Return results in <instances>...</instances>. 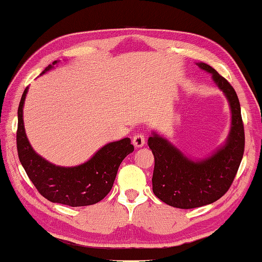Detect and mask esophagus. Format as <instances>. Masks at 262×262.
Instances as JSON below:
<instances>
[{
	"label": "esophagus",
	"mask_w": 262,
	"mask_h": 262,
	"mask_svg": "<svg viewBox=\"0 0 262 262\" xmlns=\"http://www.w3.org/2000/svg\"><path fill=\"white\" fill-rule=\"evenodd\" d=\"M144 143H145V139L143 134H136L134 137H133V144H134L136 147L143 146Z\"/></svg>",
	"instance_id": "esophagus-1"
}]
</instances>
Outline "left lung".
Wrapping results in <instances>:
<instances>
[{
	"label": "left lung",
	"mask_w": 262,
	"mask_h": 262,
	"mask_svg": "<svg viewBox=\"0 0 262 262\" xmlns=\"http://www.w3.org/2000/svg\"><path fill=\"white\" fill-rule=\"evenodd\" d=\"M213 81L225 93L231 108V128L226 144L208 158L193 161L154 133L147 141L155 156L152 191L160 201L178 208H194L216 202L229 190L244 154L245 134L241 104L232 85L205 63Z\"/></svg>",
	"instance_id": "8db88e82"
}]
</instances>
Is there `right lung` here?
<instances>
[{"mask_svg": "<svg viewBox=\"0 0 262 262\" xmlns=\"http://www.w3.org/2000/svg\"><path fill=\"white\" fill-rule=\"evenodd\" d=\"M58 63L55 60L41 74ZM28 87L24 90L18 107L17 150L24 169L42 196L52 203L72 207L93 205L110 192L121 161L134 151L126 137L99 149L84 164L60 167L47 161L33 150L27 140L23 120V106Z\"/></svg>", "mask_w": 262, "mask_h": 262, "instance_id": "1", "label": "right lung"}]
</instances>
